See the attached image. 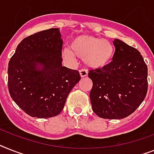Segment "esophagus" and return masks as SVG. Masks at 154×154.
Returning a JSON list of instances; mask_svg holds the SVG:
<instances>
[{"label": "esophagus", "mask_w": 154, "mask_h": 154, "mask_svg": "<svg viewBox=\"0 0 154 154\" xmlns=\"http://www.w3.org/2000/svg\"><path fill=\"white\" fill-rule=\"evenodd\" d=\"M79 74L82 78H84V77H86L88 75V72L86 69H81L79 71Z\"/></svg>", "instance_id": "34e87169"}]
</instances>
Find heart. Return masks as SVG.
I'll list each match as a JSON object with an SVG mask.
<instances>
[{
  "instance_id": "heart-1",
  "label": "heart",
  "mask_w": 154,
  "mask_h": 154,
  "mask_svg": "<svg viewBox=\"0 0 154 154\" xmlns=\"http://www.w3.org/2000/svg\"><path fill=\"white\" fill-rule=\"evenodd\" d=\"M70 51H63V57L73 60V55L83 59L86 65L94 69H102L109 65L115 54L113 45L109 41L93 35L75 37L69 45Z\"/></svg>"
}]
</instances>
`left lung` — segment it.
<instances>
[{
    "label": "left lung",
    "instance_id": "1",
    "mask_svg": "<svg viewBox=\"0 0 154 154\" xmlns=\"http://www.w3.org/2000/svg\"><path fill=\"white\" fill-rule=\"evenodd\" d=\"M115 54L102 69L90 70L93 111L104 119H123L142 104L148 90V69L138 49L114 39Z\"/></svg>",
    "mask_w": 154,
    "mask_h": 154
}]
</instances>
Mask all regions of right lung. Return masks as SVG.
Returning <instances> with one entry per match:
<instances>
[{
    "label": "right lung",
    "instance_id": "1",
    "mask_svg": "<svg viewBox=\"0 0 154 154\" xmlns=\"http://www.w3.org/2000/svg\"><path fill=\"white\" fill-rule=\"evenodd\" d=\"M58 28L26 37L18 45L8 68L11 98L26 114L49 118L60 113L79 72L62 66L63 40Z\"/></svg>",
    "mask_w": 154,
    "mask_h": 154
}]
</instances>
